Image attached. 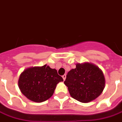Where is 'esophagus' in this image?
<instances>
[{"instance_id":"obj_1","label":"esophagus","mask_w":122,"mask_h":122,"mask_svg":"<svg viewBox=\"0 0 122 122\" xmlns=\"http://www.w3.org/2000/svg\"><path fill=\"white\" fill-rule=\"evenodd\" d=\"M62 77H63V80H64H64H66V75H63V76H62Z\"/></svg>"}]
</instances>
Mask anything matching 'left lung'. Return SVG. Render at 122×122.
I'll use <instances>...</instances> for the list:
<instances>
[{
    "label": "left lung",
    "mask_w": 122,
    "mask_h": 122,
    "mask_svg": "<svg viewBox=\"0 0 122 122\" xmlns=\"http://www.w3.org/2000/svg\"><path fill=\"white\" fill-rule=\"evenodd\" d=\"M64 83L72 98L88 103L100 95L105 88V79L102 71L95 64L78 63L76 68L68 72Z\"/></svg>",
    "instance_id": "left-lung-1"
}]
</instances>
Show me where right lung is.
Masks as SVG:
<instances>
[{
  "instance_id": "1",
  "label": "right lung",
  "mask_w": 122,
  "mask_h": 122,
  "mask_svg": "<svg viewBox=\"0 0 122 122\" xmlns=\"http://www.w3.org/2000/svg\"><path fill=\"white\" fill-rule=\"evenodd\" d=\"M61 81L63 79L57 70L45 64L25 69L20 75L18 85L27 98L40 103L52 97L56 85Z\"/></svg>"
}]
</instances>
